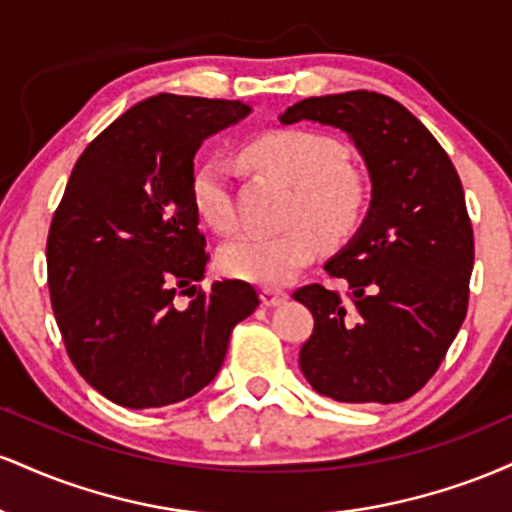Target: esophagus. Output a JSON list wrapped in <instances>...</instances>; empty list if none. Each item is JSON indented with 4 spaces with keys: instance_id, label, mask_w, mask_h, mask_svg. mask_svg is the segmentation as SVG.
Instances as JSON below:
<instances>
[{
    "instance_id": "obj_1",
    "label": "esophagus",
    "mask_w": 512,
    "mask_h": 512,
    "mask_svg": "<svg viewBox=\"0 0 512 512\" xmlns=\"http://www.w3.org/2000/svg\"><path fill=\"white\" fill-rule=\"evenodd\" d=\"M260 298H262V305H267V308H276V305H281L286 301V293L284 291H276V289H262V293H260Z\"/></svg>"
}]
</instances>
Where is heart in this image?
I'll return each mask as SVG.
<instances>
[{"label":"heart","instance_id":"heart-1","mask_svg":"<svg viewBox=\"0 0 512 512\" xmlns=\"http://www.w3.org/2000/svg\"><path fill=\"white\" fill-rule=\"evenodd\" d=\"M245 156L255 166L296 185L293 221H308L327 238H344L363 219L366 187L346 168V151L337 139L313 129H272L252 139ZM190 199L211 231L231 233L236 209L231 197V168L221 158H204L190 175ZM320 252V240L308 226L286 233H245L223 245L219 264L228 276L257 286H284Z\"/></svg>","mask_w":512,"mask_h":512}]
</instances>
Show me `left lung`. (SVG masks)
<instances>
[{"mask_svg":"<svg viewBox=\"0 0 512 512\" xmlns=\"http://www.w3.org/2000/svg\"><path fill=\"white\" fill-rule=\"evenodd\" d=\"M349 134L370 178L356 236L325 269L349 284L293 293L315 317L301 370L337 402H404L419 392L460 332L474 267V233L460 175L428 129L383 93L305 98L279 117Z\"/></svg>","mask_w":512,"mask_h":512,"instance_id":"1","label":"left lung"}]
</instances>
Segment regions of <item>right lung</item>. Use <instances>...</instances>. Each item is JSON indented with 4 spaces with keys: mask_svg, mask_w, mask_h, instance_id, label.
I'll list each match as a JSON object with an SVG mask.
<instances>
[{
    "mask_svg": "<svg viewBox=\"0 0 512 512\" xmlns=\"http://www.w3.org/2000/svg\"><path fill=\"white\" fill-rule=\"evenodd\" d=\"M250 110L158 93L105 127L69 175L48 236L50 301L74 368L120 407L197 395L260 305L245 281L195 286L209 255L190 199L199 146Z\"/></svg>",
    "mask_w": 512,
    "mask_h": 512,
    "instance_id": "right-lung-1",
    "label": "right lung"
}]
</instances>
